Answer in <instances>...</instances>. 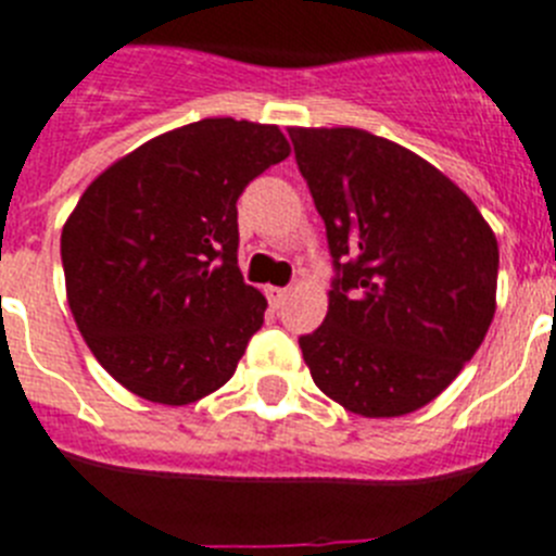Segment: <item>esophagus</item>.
Masks as SVG:
<instances>
[{"mask_svg": "<svg viewBox=\"0 0 556 556\" xmlns=\"http://www.w3.org/2000/svg\"><path fill=\"white\" fill-rule=\"evenodd\" d=\"M265 296H268V305L271 307H282L288 291H285V288H274V285H268V288H265Z\"/></svg>", "mask_w": 556, "mask_h": 556, "instance_id": "1", "label": "esophagus"}]
</instances>
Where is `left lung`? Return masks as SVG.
<instances>
[{"label":"left lung","instance_id":"left-lung-1","mask_svg":"<svg viewBox=\"0 0 556 556\" xmlns=\"http://www.w3.org/2000/svg\"><path fill=\"white\" fill-rule=\"evenodd\" d=\"M327 226L336 282L299 338L313 383L361 417L445 392L495 316L498 240L431 162L364 128H288Z\"/></svg>","mask_w":556,"mask_h":556}]
</instances>
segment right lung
<instances>
[{"label":"right lung","instance_id":"1","mask_svg":"<svg viewBox=\"0 0 556 556\" xmlns=\"http://www.w3.org/2000/svg\"><path fill=\"white\" fill-rule=\"evenodd\" d=\"M291 156L277 125L210 117L105 167L61 231L66 302L111 378L190 405L235 375L268 307L238 268V198Z\"/></svg>","mask_w":556,"mask_h":556}]
</instances>
